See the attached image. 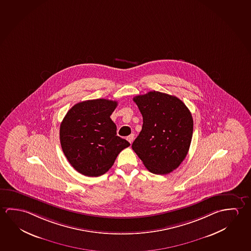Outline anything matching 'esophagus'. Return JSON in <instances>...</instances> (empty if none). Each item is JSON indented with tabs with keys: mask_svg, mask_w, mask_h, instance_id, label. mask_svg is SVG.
<instances>
[{
	"mask_svg": "<svg viewBox=\"0 0 251 251\" xmlns=\"http://www.w3.org/2000/svg\"><path fill=\"white\" fill-rule=\"evenodd\" d=\"M127 140L130 143V144H132V142L134 141V134H131V135H129V136H127Z\"/></svg>",
	"mask_w": 251,
	"mask_h": 251,
	"instance_id": "34e87169",
	"label": "esophagus"
}]
</instances>
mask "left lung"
<instances>
[{
    "label": "left lung",
    "mask_w": 251,
    "mask_h": 251,
    "mask_svg": "<svg viewBox=\"0 0 251 251\" xmlns=\"http://www.w3.org/2000/svg\"><path fill=\"white\" fill-rule=\"evenodd\" d=\"M143 127L132 149L151 173L165 175L177 169L189 151L193 120L185 103L156 91L133 98Z\"/></svg>",
    "instance_id": "1"
}]
</instances>
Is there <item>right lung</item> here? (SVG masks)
Returning <instances> with one entry per match:
<instances>
[{
    "instance_id": "1",
    "label": "right lung",
    "mask_w": 251,
    "mask_h": 251,
    "mask_svg": "<svg viewBox=\"0 0 251 251\" xmlns=\"http://www.w3.org/2000/svg\"><path fill=\"white\" fill-rule=\"evenodd\" d=\"M117 101L89 100L75 104L62 121L59 137L71 165L87 177H99L114 165L116 157L130 144L116 136L110 118Z\"/></svg>"
}]
</instances>
